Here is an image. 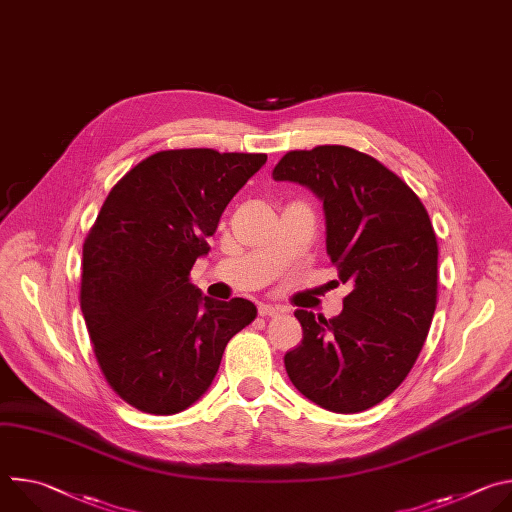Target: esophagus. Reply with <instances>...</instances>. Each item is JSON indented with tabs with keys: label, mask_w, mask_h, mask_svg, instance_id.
<instances>
[{
	"label": "esophagus",
	"mask_w": 512,
	"mask_h": 512,
	"mask_svg": "<svg viewBox=\"0 0 512 512\" xmlns=\"http://www.w3.org/2000/svg\"><path fill=\"white\" fill-rule=\"evenodd\" d=\"M259 316H275V314H283L287 312L283 306H271V304H259L257 306Z\"/></svg>",
	"instance_id": "esophagus-1"
}]
</instances>
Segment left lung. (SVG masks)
<instances>
[{"instance_id": "1", "label": "left lung", "mask_w": 512, "mask_h": 512, "mask_svg": "<svg viewBox=\"0 0 512 512\" xmlns=\"http://www.w3.org/2000/svg\"><path fill=\"white\" fill-rule=\"evenodd\" d=\"M275 180L308 186L326 214V251L352 291L336 318L296 310L302 344L283 356L296 389L336 413L381 403L409 375L437 304V239L419 196L346 145L287 152Z\"/></svg>"}]
</instances>
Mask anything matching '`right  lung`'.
Listing matches in <instances>:
<instances>
[{"mask_svg":"<svg viewBox=\"0 0 512 512\" xmlns=\"http://www.w3.org/2000/svg\"><path fill=\"white\" fill-rule=\"evenodd\" d=\"M265 162V154L166 150L105 198L83 245L81 310L103 377L131 407L154 415L190 407L227 342L255 320L249 300H210L188 275L231 198Z\"/></svg>","mask_w":512,"mask_h":512,"instance_id":"obj_1","label":"right lung"}]
</instances>
